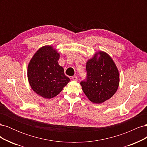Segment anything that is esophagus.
<instances>
[{"label": "esophagus", "mask_w": 147, "mask_h": 147, "mask_svg": "<svg viewBox=\"0 0 147 147\" xmlns=\"http://www.w3.org/2000/svg\"><path fill=\"white\" fill-rule=\"evenodd\" d=\"M72 79L74 81H77V80H78V78H77V76H73V77H72Z\"/></svg>", "instance_id": "obj_1"}]
</instances>
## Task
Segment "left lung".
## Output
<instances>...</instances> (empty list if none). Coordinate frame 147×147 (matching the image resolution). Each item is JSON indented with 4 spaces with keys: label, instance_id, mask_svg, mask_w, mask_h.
<instances>
[{
    "label": "left lung",
    "instance_id": "left-lung-1",
    "mask_svg": "<svg viewBox=\"0 0 147 147\" xmlns=\"http://www.w3.org/2000/svg\"><path fill=\"white\" fill-rule=\"evenodd\" d=\"M86 69V78L80 84L88 98L96 104L102 103L111 98L118 88L119 75L110 56L105 52L99 51L88 61Z\"/></svg>",
    "mask_w": 147,
    "mask_h": 147
}]
</instances>
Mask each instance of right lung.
I'll return each mask as SVG.
<instances>
[{
    "instance_id": "1",
    "label": "right lung",
    "mask_w": 147,
    "mask_h": 147,
    "mask_svg": "<svg viewBox=\"0 0 147 147\" xmlns=\"http://www.w3.org/2000/svg\"><path fill=\"white\" fill-rule=\"evenodd\" d=\"M59 54L51 46L43 47L35 53L28 65V77L32 90L39 96L51 99L69 82L63 67L57 61Z\"/></svg>"
}]
</instances>
